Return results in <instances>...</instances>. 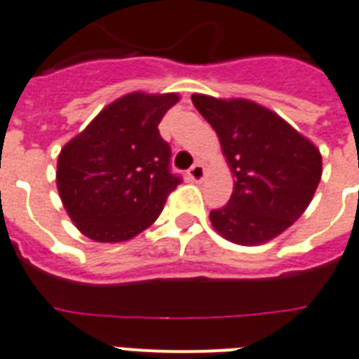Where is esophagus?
Returning <instances> with one entry per match:
<instances>
[{
	"instance_id": "esophagus-1",
	"label": "esophagus",
	"mask_w": 359,
	"mask_h": 359,
	"mask_svg": "<svg viewBox=\"0 0 359 359\" xmlns=\"http://www.w3.org/2000/svg\"><path fill=\"white\" fill-rule=\"evenodd\" d=\"M205 177V167L201 165V163H194L190 169H188V179L194 180V182H201Z\"/></svg>"
}]
</instances>
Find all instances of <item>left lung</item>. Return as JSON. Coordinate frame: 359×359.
Returning <instances> with one entry per match:
<instances>
[{
	"instance_id": "left-lung-1",
	"label": "left lung",
	"mask_w": 359,
	"mask_h": 359,
	"mask_svg": "<svg viewBox=\"0 0 359 359\" xmlns=\"http://www.w3.org/2000/svg\"><path fill=\"white\" fill-rule=\"evenodd\" d=\"M192 102L219 135L236 177L226 205L209 215L213 228L238 245L280 236L314 198L320 150L278 114L251 100L192 95Z\"/></svg>"
}]
</instances>
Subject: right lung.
I'll use <instances>...</instances> for the list:
<instances>
[{"label": "right lung", "instance_id": "right-lung-1", "mask_svg": "<svg viewBox=\"0 0 359 359\" xmlns=\"http://www.w3.org/2000/svg\"><path fill=\"white\" fill-rule=\"evenodd\" d=\"M179 97L131 93L108 104L60 150L57 187L74 224L100 243L135 238L182 179L159 121Z\"/></svg>", "mask_w": 359, "mask_h": 359}]
</instances>
